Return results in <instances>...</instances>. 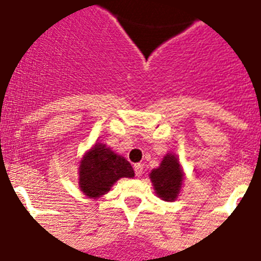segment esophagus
Returning a JSON list of instances; mask_svg holds the SVG:
<instances>
[{
	"mask_svg": "<svg viewBox=\"0 0 261 261\" xmlns=\"http://www.w3.org/2000/svg\"><path fill=\"white\" fill-rule=\"evenodd\" d=\"M134 171H135V176H142L143 173V165L142 164H135L134 165Z\"/></svg>",
	"mask_w": 261,
	"mask_h": 261,
	"instance_id": "esophagus-1",
	"label": "esophagus"
}]
</instances>
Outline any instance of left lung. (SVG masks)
<instances>
[{
	"label": "left lung",
	"mask_w": 261,
	"mask_h": 261,
	"mask_svg": "<svg viewBox=\"0 0 261 261\" xmlns=\"http://www.w3.org/2000/svg\"><path fill=\"white\" fill-rule=\"evenodd\" d=\"M150 178L154 186L155 194L164 200H174L180 192L182 182V173L177 159L172 154L164 157L163 163L157 169H153Z\"/></svg>",
	"instance_id": "obj_1"
}]
</instances>
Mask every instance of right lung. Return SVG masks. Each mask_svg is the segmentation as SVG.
<instances>
[{
  "instance_id": "1",
  "label": "right lung",
  "mask_w": 261,
  "mask_h": 261,
  "mask_svg": "<svg viewBox=\"0 0 261 261\" xmlns=\"http://www.w3.org/2000/svg\"><path fill=\"white\" fill-rule=\"evenodd\" d=\"M133 176L134 169L131 164L101 143H96L80 165V187L90 198L108 192L120 177Z\"/></svg>"
}]
</instances>
